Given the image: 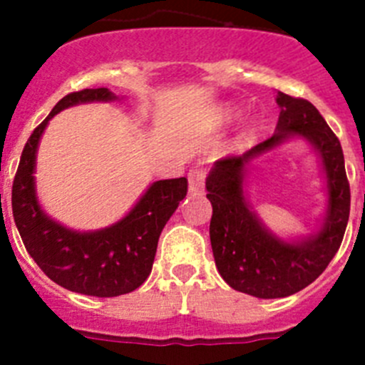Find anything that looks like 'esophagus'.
Returning a JSON list of instances; mask_svg holds the SVG:
<instances>
[{"label":"esophagus","mask_w":365,"mask_h":365,"mask_svg":"<svg viewBox=\"0 0 365 365\" xmlns=\"http://www.w3.org/2000/svg\"><path fill=\"white\" fill-rule=\"evenodd\" d=\"M205 179L206 172L202 168H193L188 173V182H190V192L192 193H201L205 188Z\"/></svg>","instance_id":"1"}]
</instances>
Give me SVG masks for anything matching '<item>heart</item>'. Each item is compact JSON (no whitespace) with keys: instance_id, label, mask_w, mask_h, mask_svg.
Segmentation results:
<instances>
[{"instance_id":"1","label":"heart","mask_w":365,"mask_h":365,"mask_svg":"<svg viewBox=\"0 0 365 365\" xmlns=\"http://www.w3.org/2000/svg\"><path fill=\"white\" fill-rule=\"evenodd\" d=\"M228 115H230V117H234V115H235V113H234V111H230V113H228Z\"/></svg>"}]
</instances>
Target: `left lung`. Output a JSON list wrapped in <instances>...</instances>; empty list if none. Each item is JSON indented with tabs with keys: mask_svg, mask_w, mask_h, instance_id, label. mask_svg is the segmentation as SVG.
<instances>
[{
	"mask_svg": "<svg viewBox=\"0 0 365 365\" xmlns=\"http://www.w3.org/2000/svg\"><path fill=\"white\" fill-rule=\"evenodd\" d=\"M276 102L282 111L272 137L243 155L217 160L206 179L215 267L232 289L263 299L294 294L327 269L344 240L351 208L344 151L320 111L309 100L285 93H278ZM294 136L307 138L321 157L328 212L320 231L289 244L274 236L253 214L244 197L242 175L250 160Z\"/></svg>",
	"mask_w": 365,
	"mask_h": 365,
	"instance_id": "obj_1",
	"label": "left lung"
}]
</instances>
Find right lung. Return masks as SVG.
Here are the masks:
<instances>
[{"label": "right lung", "instance_id": "add662e5", "mask_svg": "<svg viewBox=\"0 0 365 365\" xmlns=\"http://www.w3.org/2000/svg\"><path fill=\"white\" fill-rule=\"evenodd\" d=\"M115 98L108 87L63 96L29 137L12 182V215L32 259L60 287L96 298L128 294L146 282L160 232L188 192L186 177L157 180L125 217L95 232L69 230L41 210L34 168L38 144L49 120L71 106Z\"/></svg>", "mask_w": 365, "mask_h": 365}]
</instances>
